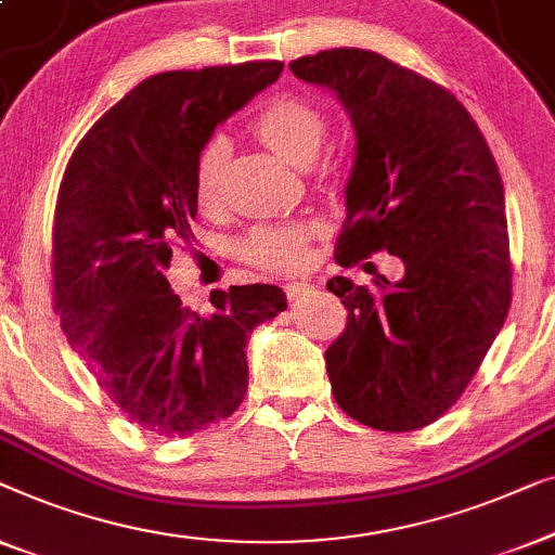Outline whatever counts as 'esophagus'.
<instances>
[{
  "label": "esophagus",
  "mask_w": 555,
  "mask_h": 555,
  "mask_svg": "<svg viewBox=\"0 0 555 555\" xmlns=\"http://www.w3.org/2000/svg\"><path fill=\"white\" fill-rule=\"evenodd\" d=\"M311 284H307V281H292V284H286V296H288V301H296V299H301V296H307V294H311Z\"/></svg>",
  "instance_id": "obj_1"
}]
</instances>
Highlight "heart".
I'll return each instance as SVG.
<instances>
[{"mask_svg":"<svg viewBox=\"0 0 555 555\" xmlns=\"http://www.w3.org/2000/svg\"><path fill=\"white\" fill-rule=\"evenodd\" d=\"M254 135L271 147L286 163L307 168L317 160L326 135L330 115L317 103L301 95H276L251 120ZM229 143L210 138L201 147L193 170V196L201 210H216L223 203ZM314 236L311 223H269L254 229L241 244V256L254 267L267 271H294L309 256V241Z\"/></svg>","mask_w":555,"mask_h":555,"instance_id":"heart-1","label":"heart"}]
</instances>
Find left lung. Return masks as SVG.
Returning a JSON list of instances; mask_svg holds the SVG:
<instances>
[{"label":"left lung","mask_w":555,"mask_h":555,"mask_svg":"<svg viewBox=\"0 0 555 555\" xmlns=\"http://www.w3.org/2000/svg\"><path fill=\"white\" fill-rule=\"evenodd\" d=\"M288 69L330 88L357 132L334 259L387 251L404 263L400 281L326 284L349 311L326 349L334 400L374 430H420L465 392L511 309L495 158L450 90L377 52L337 47Z\"/></svg>","instance_id":"left-lung-1"}]
</instances>
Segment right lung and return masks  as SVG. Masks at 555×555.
Returning <instances> with one entry per match:
<instances>
[{"instance_id": "1", "label": "right lung", "mask_w": 555, "mask_h": 555, "mask_svg": "<svg viewBox=\"0 0 555 555\" xmlns=\"http://www.w3.org/2000/svg\"><path fill=\"white\" fill-rule=\"evenodd\" d=\"M284 62L147 77L75 147L52 225V299L100 387L143 430L189 437L231 417L248 387L246 341L286 309L271 284L183 307L166 269L198 214L193 170L216 125L271 85Z\"/></svg>"}]
</instances>
